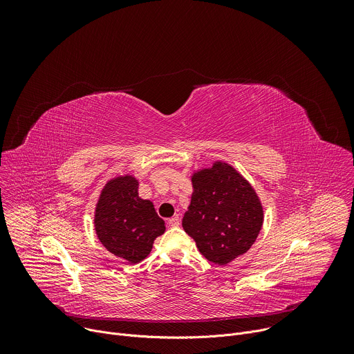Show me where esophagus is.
<instances>
[{
	"label": "esophagus",
	"instance_id": "1",
	"mask_svg": "<svg viewBox=\"0 0 354 354\" xmlns=\"http://www.w3.org/2000/svg\"><path fill=\"white\" fill-rule=\"evenodd\" d=\"M168 224H169V227H179L180 220H179L178 216H175V217H172V218L168 220Z\"/></svg>",
	"mask_w": 354,
	"mask_h": 354
}]
</instances>
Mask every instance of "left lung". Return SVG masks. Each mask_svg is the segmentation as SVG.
<instances>
[{"instance_id":"1","label":"left lung","mask_w":354,"mask_h":354,"mask_svg":"<svg viewBox=\"0 0 354 354\" xmlns=\"http://www.w3.org/2000/svg\"><path fill=\"white\" fill-rule=\"evenodd\" d=\"M193 193L182 227L207 261L224 266L257 241L263 207L250 183L230 164L216 161L192 176Z\"/></svg>"}]
</instances>
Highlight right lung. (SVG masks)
Masks as SVG:
<instances>
[{
	"instance_id": "add662e5",
	"label": "right lung",
	"mask_w": 354,
	"mask_h": 354,
	"mask_svg": "<svg viewBox=\"0 0 354 354\" xmlns=\"http://www.w3.org/2000/svg\"><path fill=\"white\" fill-rule=\"evenodd\" d=\"M93 224L102 245L129 263L145 259L154 239L165 232L164 220L149 200L138 196V180L131 175L116 176L104 186Z\"/></svg>"
}]
</instances>
